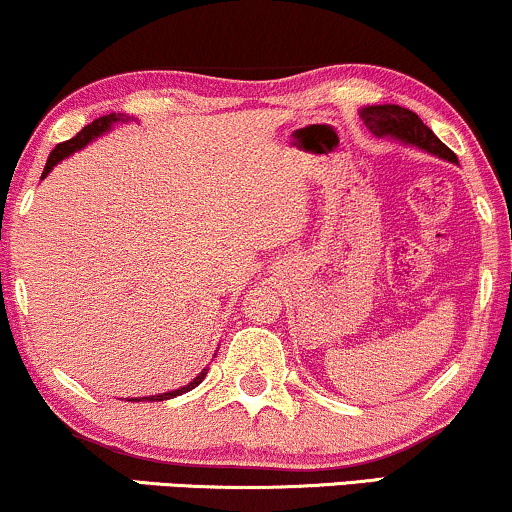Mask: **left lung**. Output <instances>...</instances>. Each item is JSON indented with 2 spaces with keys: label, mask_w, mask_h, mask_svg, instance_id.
<instances>
[{
  "label": "left lung",
  "mask_w": 512,
  "mask_h": 512,
  "mask_svg": "<svg viewBox=\"0 0 512 512\" xmlns=\"http://www.w3.org/2000/svg\"><path fill=\"white\" fill-rule=\"evenodd\" d=\"M360 119L365 121V126L377 138H396L400 143L420 147L424 152H432L436 157L458 164V157L453 155V150H448L436 138L432 128L424 126L420 116L410 112V109L398 107V104H372V107L360 109Z\"/></svg>",
  "instance_id": "1"
}]
</instances>
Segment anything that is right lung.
<instances>
[{
    "label": "right lung",
    "instance_id": "1",
    "mask_svg": "<svg viewBox=\"0 0 512 512\" xmlns=\"http://www.w3.org/2000/svg\"><path fill=\"white\" fill-rule=\"evenodd\" d=\"M119 121H128V116H123V114H107V116H100V119H95L92 123H88V126L83 128V131H78L76 135H73L71 140H64V143H59L57 147H54L52 152H49V159H47V164H45V171H42V178H45L49 171L54 169V166H57L61 159H66L69 155H73V152H78L80 147H85L90 143V140H95L97 135H102V133H107L109 128L114 126V123H119ZM205 374H207V369H202L200 374H197V377L190 381L188 386H181V389H176V391H169V393H159V396H150V398H145V400H169V398H176V396H181V393H186V391H190V389H195L197 384H202V379H205ZM131 400H140V398H131Z\"/></svg>",
    "mask_w": 512,
    "mask_h": 512
}]
</instances>
